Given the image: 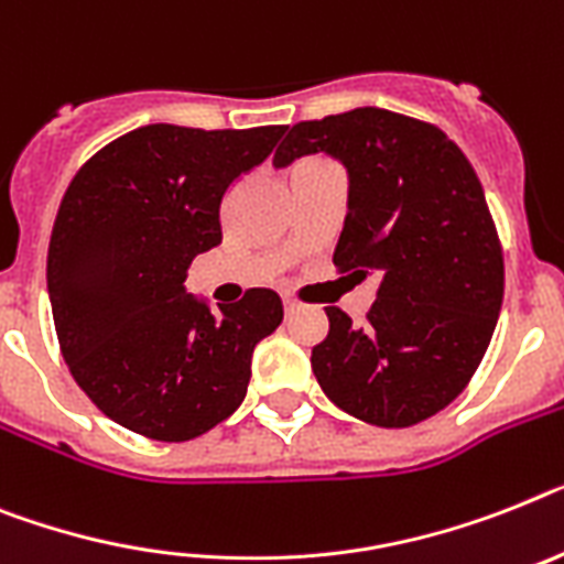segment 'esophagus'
Masks as SVG:
<instances>
[{"instance_id": "34e87169", "label": "esophagus", "mask_w": 564, "mask_h": 564, "mask_svg": "<svg viewBox=\"0 0 564 564\" xmlns=\"http://www.w3.org/2000/svg\"><path fill=\"white\" fill-rule=\"evenodd\" d=\"M283 310H286V315H292V312L301 310V304L292 295H283Z\"/></svg>"}]
</instances>
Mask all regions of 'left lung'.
I'll use <instances>...</instances> for the list:
<instances>
[{"label":"left lung","mask_w":564,"mask_h":564,"mask_svg":"<svg viewBox=\"0 0 564 564\" xmlns=\"http://www.w3.org/2000/svg\"><path fill=\"white\" fill-rule=\"evenodd\" d=\"M306 154L338 160L349 180L333 260L378 278L364 326L326 306L312 372L355 419L419 424L465 390L499 321L505 263L479 177L442 129L387 108L297 122L272 165Z\"/></svg>","instance_id":"left-lung-1"}]
</instances>
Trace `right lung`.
Instances as JSON below:
<instances>
[{
	"instance_id": "obj_1",
	"label": "right lung",
	"mask_w": 564,
	"mask_h": 564,
	"mask_svg": "<svg viewBox=\"0 0 564 564\" xmlns=\"http://www.w3.org/2000/svg\"><path fill=\"white\" fill-rule=\"evenodd\" d=\"M281 134L154 122L99 149L70 180L48 246L51 312L70 376L120 427L188 442L246 399L254 347L283 321L281 297L249 290L212 306L186 278L224 238L231 183Z\"/></svg>"
}]
</instances>
